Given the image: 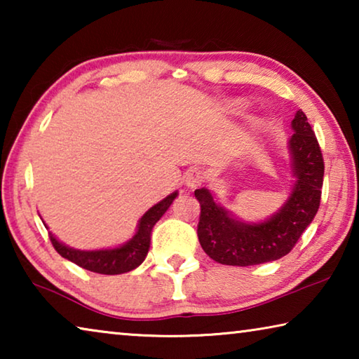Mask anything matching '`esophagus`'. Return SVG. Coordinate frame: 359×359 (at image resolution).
I'll use <instances>...</instances> for the list:
<instances>
[{"label": "esophagus", "instance_id": "esophagus-1", "mask_svg": "<svg viewBox=\"0 0 359 359\" xmlns=\"http://www.w3.org/2000/svg\"><path fill=\"white\" fill-rule=\"evenodd\" d=\"M184 182L188 188H198L204 182V171L201 168L188 169L184 175Z\"/></svg>", "mask_w": 359, "mask_h": 359}]
</instances>
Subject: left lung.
Returning <instances> with one entry per match:
<instances>
[{
    "label": "left lung",
    "instance_id": "obj_1",
    "mask_svg": "<svg viewBox=\"0 0 359 359\" xmlns=\"http://www.w3.org/2000/svg\"><path fill=\"white\" fill-rule=\"evenodd\" d=\"M293 136L288 149L296 182L278 212L263 223L236 220L215 203L208 188H199L194 196L201 205L198 239L203 250L220 264L253 266L276 261L291 252L301 234L317 215L323 187L325 163L320 145L306 114L297 111Z\"/></svg>",
    "mask_w": 359,
    "mask_h": 359
}]
</instances>
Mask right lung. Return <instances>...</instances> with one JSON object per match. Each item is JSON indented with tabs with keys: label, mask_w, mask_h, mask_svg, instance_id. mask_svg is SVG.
<instances>
[{
	"label": "right lung",
	"mask_w": 359,
	"mask_h": 359,
	"mask_svg": "<svg viewBox=\"0 0 359 359\" xmlns=\"http://www.w3.org/2000/svg\"><path fill=\"white\" fill-rule=\"evenodd\" d=\"M175 196H177V191L171 193L163 201L155 204L154 208H150L145 212L141 220H139L137 231L133 236V239L117 248H106V250H76V248L66 247L62 242H58L52 233H48V238H50L55 250L63 258L72 261V263L83 267V269L106 276L123 274V272L136 269L145 259V257H147L150 248L151 229H154L155 223L169 209V205L172 204Z\"/></svg>",
	"instance_id": "obj_1"
}]
</instances>
